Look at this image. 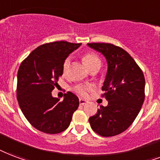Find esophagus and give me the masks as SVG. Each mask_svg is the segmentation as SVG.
<instances>
[{
    "instance_id": "1",
    "label": "esophagus",
    "mask_w": 160,
    "mask_h": 160,
    "mask_svg": "<svg viewBox=\"0 0 160 160\" xmlns=\"http://www.w3.org/2000/svg\"><path fill=\"white\" fill-rule=\"evenodd\" d=\"M79 102H80V105H81V106H84V105H85L86 103H87V102H86L85 100H83V99H80Z\"/></svg>"
}]
</instances>
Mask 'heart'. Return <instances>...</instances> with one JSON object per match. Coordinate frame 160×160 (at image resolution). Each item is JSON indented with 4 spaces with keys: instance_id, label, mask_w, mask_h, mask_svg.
I'll return each mask as SVG.
<instances>
[{
    "instance_id": "b5f03b06",
    "label": "heart",
    "mask_w": 160,
    "mask_h": 160,
    "mask_svg": "<svg viewBox=\"0 0 160 160\" xmlns=\"http://www.w3.org/2000/svg\"><path fill=\"white\" fill-rule=\"evenodd\" d=\"M83 61L85 65L88 67L89 69H91L95 67H101L102 60L97 54L94 53H87L83 56ZM69 64H70V58L68 57L64 59L63 65H62V74L63 75H66L67 72L69 70ZM92 91V87L86 85H77L72 88V91L80 97H87L88 94Z\"/></svg>"
}]
</instances>
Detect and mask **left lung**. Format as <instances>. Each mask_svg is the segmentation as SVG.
I'll return each instance as SVG.
<instances>
[{"label":"left lung","instance_id":"obj_1","mask_svg":"<svg viewBox=\"0 0 160 160\" xmlns=\"http://www.w3.org/2000/svg\"><path fill=\"white\" fill-rule=\"evenodd\" d=\"M102 53L108 64L102 96L108 101L89 118L94 132L102 137H112L128 128L144 102L145 79L140 67L123 48L104 42L87 44Z\"/></svg>","mask_w":160,"mask_h":160}]
</instances>
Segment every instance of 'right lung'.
I'll use <instances>...</instances> for the list:
<instances>
[{
	"instance_id": "1",
	"label": "right lung",
	"mask_w": 160,
	"mask_h": 160,
	"mask_svg": "<svg viewBox=\"0 0 160 160\" xmlns=\"http://www.w3.org/2000/svg\"><path fill=\"white\" fill-rule=\"evenodd\" d=\"M81 43L57 41L34 49L22 62L18 72L17 98L23 115L32 126L48 134L68 128L79 99L68 91L64 100L53 98L52 91L62 75V65Z\"/></svg>"
}]
</instances>
